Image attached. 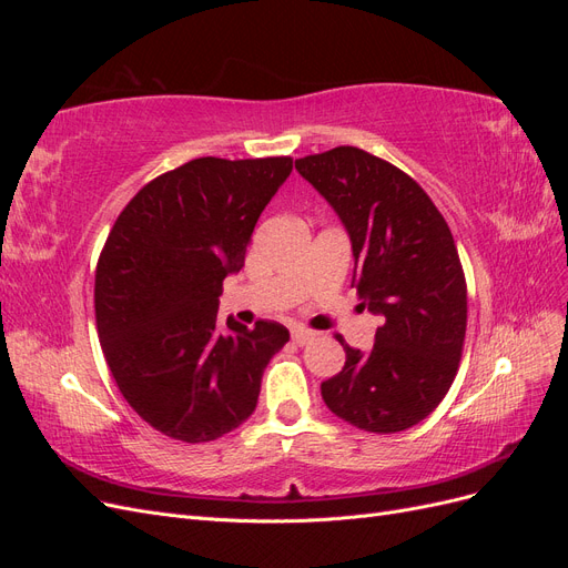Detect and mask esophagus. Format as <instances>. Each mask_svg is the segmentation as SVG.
Masks as SVG:
<instances>
[{
  "label": "esophagus",
  "instance_id": "obj_1",
  "mask_svg": "<svg viewBox=\"0 0 568 568\" xmlns=\"http://www.w3.org/2000/svg\"><path fill=\"white\" fill-rule=\"evenodd\" d=\"M291 338H294L298 346H305L307 341H313L315 338V332H311V329H305V326H296L294 332H291Z\"/></svg>",
  "mask_w": 568,
  "mask_h": 568
}]
</instances>
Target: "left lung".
Segmentation results:
<instances>
[{
  "label": "left lung",
  "instance_id": "obj_1",
  "mask_svg": "<svg viewBox=\"0 0 568 568\" xmlns=\"http://www.w3.org/2000/svg\"><path fill=\"white\" fill-rule=\"evenodd\" d=\"M296 170L341 217L353 286L382 317L369 353L338 336L346 365L322 382V398L363 432H405L450 390L467 334V282L448 222L400 168L357 146L298 159Z\"/></svg>",
  "mask_w": 568,
  "mask_h": 568
}]
</instances>
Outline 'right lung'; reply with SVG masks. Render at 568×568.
Instances as JSON below:
<instances>
[{
  "instance_id": "1",
  "label": "right lung",
  "mask_w": 568,
  "mask_h": 568,
  "mask_svg": "<svg viewBox=\"0 0 568 568\" xmlns=\"http://www.w3.org/2000/svg\"><path fill=\"white\" fill-rule=\"evenodd\" d=\"M291 170L288 156L189 161L134 194L99 255L101 351L130 407L168 438L209 443L244 424L288 341L267 320L222 329L217 298Z\"/></svg>"
}]
</instances>
